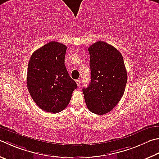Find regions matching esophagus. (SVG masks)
Returning a JSON list of instances; mask_svg holds the SVG:
<instances>
[{
	"label": "esophagus",
	"mask_w": 159,
	"mask_h": 159,
	"mask_svg": "<svg viewBox=\"0 0 159 159\" xmlns=\"http://www.w3.org/2000/svg\"><path fill=\"white\" fill-rule=\"evenodd\" d=\"M76 84L78 85V87H80V79L76 80Z\"/></svg>",
	"instance_id": "obj_1"
}]
</instances>
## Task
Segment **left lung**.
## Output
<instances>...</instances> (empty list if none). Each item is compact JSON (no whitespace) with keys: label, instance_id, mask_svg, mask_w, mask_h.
<instances>
[{"label":"left lung","instance_id":"8db88e82","mask_svg":"<svg viewBox=\"0 0 159 159\" xmlns=\"http://www.w3.org/2000/svg\"><path fill=\"white\" fill-rule=\"evenodd\" d=\"M91 82L83 88L89 111L97 115L113 109L125 90L127 72L122 54L108 43L98 41L88 48Z\"/></svg>","mask_w":159,"mask_h":159}]
</instances>
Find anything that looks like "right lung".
I'll return each mask as SVG.
<instances>
[{
    "mask_svg": "<svg viewBox=\"0 0 159 159\" xmlns=\"http://www.w3.org/2000/svg\"><path fill=\"white\" fill-rule=\"evenodd\" d=\"M67 47L50 42L38 48L29 60L27 87L32 99L43 111L56 113L70 103L77 88L65 65Z\"/></svg>",
    "mask_w": 159,
    "mask_h": 159,
    "instance_id": "add662e5",
    "label": "right lung"
}]
</instances>
